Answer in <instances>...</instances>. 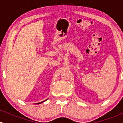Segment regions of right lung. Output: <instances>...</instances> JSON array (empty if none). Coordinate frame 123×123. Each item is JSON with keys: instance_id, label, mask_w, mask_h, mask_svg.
<instances>
[{"instance_id": "right-lung-1", "label": "right lung", "mask_w": 123, "mask_h": 123, "mask_svg": "<svg viewBox=\"0 0 123 123\" xmlns=\"http://www.w3.org/2000/svg\"><path fill=\"white\" fill-rule=\"evenodd\" d=\"M47 101V99H46V100H45V101H42V102H41L37 103V104H41V103H42V102H44V101Z\"/></svg>"}]
</instances>
